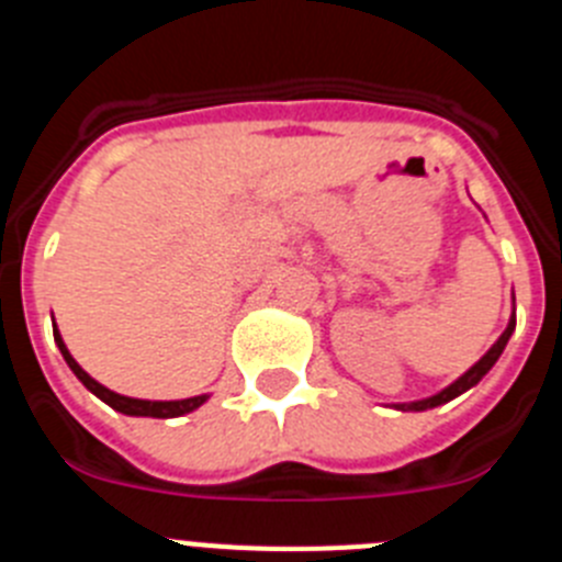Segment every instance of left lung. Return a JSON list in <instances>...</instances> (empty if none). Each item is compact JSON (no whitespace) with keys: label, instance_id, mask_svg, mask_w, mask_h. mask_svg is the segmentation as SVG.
Masks as SVG:
<instances>
[{"label":"left lung","instance_id":"obj_1","mask_svg":"<svg viewBox=\"0 0 562 562\" xmlns=\"http://www.w3.org/2000/svg\"><path fill=\"white\" fill-rule=\"evenodd\" d=\"M513 331H515V315H513V321H509V326H506V331H504V335L498 337V342H495L493 349L486 351V355L481 357V360L475 362L473 369L467 371L464 376H459V380H456L453 385H450V389H445V391H441V394L430 396V400L414 402V405H400V408H402V411H425V408H436V405H441V402H450V400H453V396L464 394L467 389H473L475 382H479L481 376L486 374V371L493 369V366H495V360H498V357H501V351H504L506 340H509V335H513Z\"/></svg>","mask_w":562,"mask_h":562}]
</instances>
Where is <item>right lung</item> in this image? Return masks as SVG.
<instances>
[{"instance_id":"add662e5","label":"right lung","mask_w":562,"mask_h":562,"mask_svg":"<svg viewBox=\"0 0 562 562\" xmlns=\"http://www.w3.org/2000/svg\"><path fill=\"white\" fill-rule=\"evenodd\" d=\"M53 335H56V342L58 349H61L64 360H67V366L72 369V374L78 376V380L87 385L89 391L95 396H101L106 405H112L114 411H121V414H128V416H154V419H168V416H182V414H191L193 408H200L202 402L207 400V396H191V400H177V402H148V400H132V396H121L114 394V391L103 389L101 382H95L92 376L87 374V371L78 366L76 360H72V355L67 351V346H64L61 335H58V329H53Z\"/></svg>"}]
</instances>
